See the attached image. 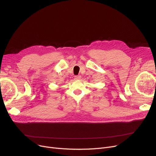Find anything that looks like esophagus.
<instances>
[{"label": "esophagus", "mask_w": 156, "mask_h": 156, "mask_svg": "<svg viewBox=\"0 0 156 156\" xmlns=\"http://www.w3.org/2000/svg\"><path fill=\"white\" fill-rule=\"evenodd\" d=\"M80 78H81V76H75V79H77V80H79V79H80Z\"/></svg>", "instance_id": "esophagus-1"}]
</instances>
